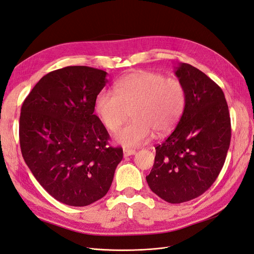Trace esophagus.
Here are the masks:
<instances>
[{
	"instance_id": "1",
	"label": "esophagus",
	"mask_w": 254,
	"mask_h": 254,
	"mask_svg": "<svg viewBox=\"0 0 254 254\" xmlns=\"http://www.w3.org/2000/svg\"><path fill=\"white\" fill-rule=\"evenodd\" d=\"M123 152H124V157H129L135 155V150L134 149H129V148H124L123 149Z\"/></svg>"
}]
</instances>
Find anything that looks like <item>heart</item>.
Segmentation results:
<instances>
[{
    "label": "heart",
    "instance_id": "b5f03b06",
    "mask_svg": "<svg viewBox=\"0 0 254 254\" xmlns=\"http://www.w3.org/2000/svg\"><path fill=\"white\" fill-rule=\"evenodd\" d=\"M114 92L102 90L94 110L104 126L115 131L128 117L132 121L114 134L117 143L135 147L149 140L153 132L162 136L176 126L187 102L186 89L177 78L161 73L136 71L114 83Z\"/></svg>",
    "mask_w": 254,
    "mask_h": 254
}]
</instances>
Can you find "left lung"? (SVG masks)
<instances>
[{"mask_svg":"<svg viewBox=\"0 0 254 254\" xmlns=\"http://www.w3.org/2000/svg\"><path fill=\"white\" fill-rule=\"evenodd\" d=\"M175 74L186 89V107L174 131L156 146L146 180L163 200L181 203L202 195L216 180L230 146L231 121L217 83L188 64H179Z\"/></svg>","mask_w":254,"mask_h":254,"instance_id":"obj_1","label":"left lung"}]
</instances>
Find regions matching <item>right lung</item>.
Masks as SVG:
<instances>
[{"instance_id": "right-lung-1", "label": "right lung", "mask_w": 254, "mask_h": 254, "mask_svg": "<svg viewBox=\"0 0 254 254\" xmlns=\"http://www.w3.org/2000/svg\"><path fill=\"white\" fill-rule=\"evenodd\" d=\"M106 76L84 65L59 68L44 75L22 105L23 159L41 187L67 205L103 198L123 159L121 147L108 146L109 133L94 114Z\"/></svg>"}]
</instances>
